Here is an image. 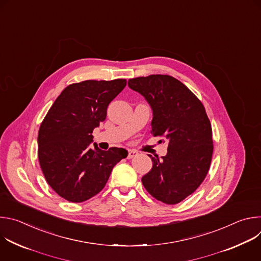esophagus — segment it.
<instances>
[{
  "label": "esophagus",
  "mask_w": 261,
  "mask_h": 261,
  "mask_svg": "<svg viewBox=\"0 0 261 261\" xmlns=\"http://www.w3.org/2000/svg\"><path fill=\"white\" fill-rule=\"evenodd\" d=\"M136 155H137V152H136V151H134V150H129V151H128V156H127V158H128V159H131V158H134Z\"/></svg>",
  "instance_id": "1"
}]
</instances>
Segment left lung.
<instances>
[{"label":"left lung","instance_id":"8db88e82","mask_svg":"<svg viewBox=\"0 0 261 261\" xmlns=\"http://www.w3.org/2000/svg\"><path fill=\"white\" fill-rule=\"evenodd\" d=\"M153 111L154 136L168 141L167 154L152 157L153 167L141 181L156 199L176 204L192 194L203 181L213 155L212 126L197 97L169 75H150L128 81Z\"/></svg>","mask_w":261,"mask_h":261}]
</instances>
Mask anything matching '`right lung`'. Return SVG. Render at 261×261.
Listing matches in <instances>:
<instances>
[{
	"label": "right lung",
	"instance_id": "1",
	"mask_svg": "<svg viewBox=\"0 0 261 261\" xmlns=\"http://www.w3.org/2000/svg\"><path fill=\"white\" fill-rule=\"evenodd\" d=\"M126 80L86 81L68 86L48 110L38 133V158L46 181L61 197L83 202L98 194L113 168L128 152L122 147L102 151L93 130L126 87Z\"/></svg>",
	"mask_w": 261,
	"mask_h": 261
}]
</instances>
